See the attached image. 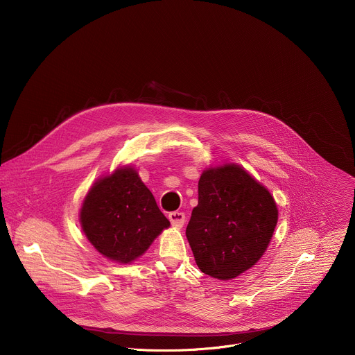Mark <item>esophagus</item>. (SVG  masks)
<instances>
[{"mask_svg":"<svg viewBox=\"0 0 355 355\" xmlns=\"http://www.w3.org/2000/svg\"><path fill=\"white\" fill-rule=\"evenodd\" d=\"M168 218H169V221H171V224H172L173 227L180 228V227H183V224H184L186 216H184V213H182V211H171V213L168 214Z\"/></svg>","mask_w":355,"mask_h":355,"instance_id":"34e87169","label":"esophagus"}]
</instances>
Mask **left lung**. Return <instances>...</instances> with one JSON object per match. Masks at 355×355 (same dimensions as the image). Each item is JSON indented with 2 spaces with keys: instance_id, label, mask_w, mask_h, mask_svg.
Masks as SVG:
<instances>
[{
  "instance_id": "1",
  "label": "left lung",
  "mask_w": 355,
  "mask_h": 355,
  "mask_svg": "<svg viewBox=\"0 0 355 355\" xmlns=\"http://www.w3.org/2000/svg\"><path fill=\"white\" fill-rule=\"evenodd\" d=\"M270 193L236 164L205 169L186 236L205 275L231 280L265 253L277 224Z\"/></svg>"
}]
</instances>
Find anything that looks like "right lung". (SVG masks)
Returning a JSON list of instances; mask_svg holds the SVG:
<instances>
[{"label": "right lung", "instance_id": "1", "mask_svg": "<svg viewBox=\"0 0 355 355\" xmlns=\"http://www.w3.org/2000/svg\"><path fill=\"white\" fill-rule=\"evenodd\" d=\"M80 225L98 253L128 263L149 249L169 220L138 172L123 166L93 184L80 209Z\"/></svg>", "mask_w": 355, "mask_h": 355}]
</instances>
